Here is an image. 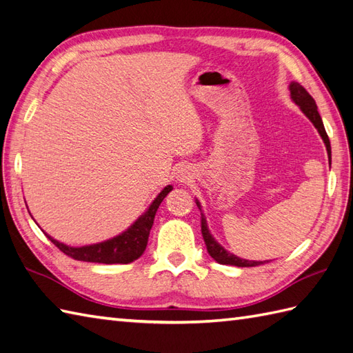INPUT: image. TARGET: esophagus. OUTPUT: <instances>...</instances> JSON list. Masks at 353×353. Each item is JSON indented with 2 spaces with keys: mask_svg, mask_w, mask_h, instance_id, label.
<instances>
[{
  "mask_svg": "<svg viewBox=\"0 0 353 353\" xmlns=\"http://www.w3.org/2000/svg\"><path fill=\"white\" fill-rule=\"evenodd\" d=\"M192 178V170L188 168H181L176 172V179L179 183H187Z\"/></svg>",
  "mask_w": 353,
  "mask_h": 353,
  "instance_id": "1",
  "label": "esophagus"
}]
</instances>
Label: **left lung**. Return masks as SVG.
<instances>
[{
	"instance_id": "obj_1",
	"label": "left lung",
	"mask_w": 353,
	"mask_h": 353,
	"mask_svg": "<svg viewBox=\"0 0 353 353\" xmlns=\"http://www.w3.org/2000/svg\"><path fill=\"white\" fill-rule=\"evenodd\" d=\"M289 90H290V97L292 100H294L296 105L301 108V110L304 112L305 117L310 119V121L313 123V125L317 128V132H319V134L322 136V139L325 142V147H326V151H328V157H330V165H331V143H330V139H328V134H326L325 132V127H323V123H322V118L319 115V112H317V106H316V101L314 99L310 96L305 91V88L303 87V85H299L298 82H292L289 85ZM196 205L199 206L201 210V203L196 201ZM201 228H202V236H203V241H205V245H206V250H208L210 256L212 257L214 261L221 263V265H234V266H257V265H262L263 262H257V261H247V259H241V257H238L235 254H232L229 252H226L225 248H223L216 239L212 238V235L210 234L208 230V225H206V220L203 217H201ZM268 262V261H266Z\"/></svg>"
}]
</instances>
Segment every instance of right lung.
I'll return each mask as SVG.
<instances>
[{"label":"right lung","mask_w":353,"mask_h":353,"mask_svg":"<svg viewBox=\"0 0 353 353\" xmlns=\"http://www.w3.org/2000/svg\"><path fill=\"white\" fill-rule=\"evenodd\" d=\"M172 190V185L163 188L159 196L150 205L148 211L137 219L133 225L121 235H118L108 241H103L92 245L70 247L63 243H58L52 236H46L52 241L64 254L73 257L76 261L83 262H99V263H130L141 257L148 244L150 230L152 228L154 217L159 210L160 203L166 194Z\"/></svg>","instance_id":"1"}]
</instances>
